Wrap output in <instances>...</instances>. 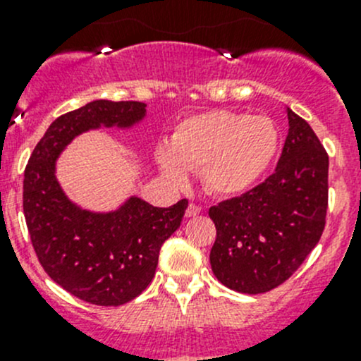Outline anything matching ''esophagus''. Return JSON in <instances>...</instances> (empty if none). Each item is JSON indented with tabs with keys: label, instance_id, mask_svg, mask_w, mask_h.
Wrapping results in <instances>:
<instances>
[{
	"label": "esophagus",
	"instance_id": "obj_1",
	"mask_svg": "<svg viewBox=\"0 0 361 361\" xmlns=\"http://www.w3.org/2000/svg\"><path fill=\"white\" fill-rule=\"evenodd\" d=\"M201 213V207L197 206V204H188V207H187V211H185V216L187 218H192V216H197V214Z\"/></svg>",
	"mask_w": 361,
	"mask_h": 361
}]
</instances>
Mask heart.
Segmentation results:
<instances>
[{"mask_svg":"<svg viewBox=\"0 0 361 361\" xmlns=\"http://www.w3.org/2000/svg\"><path fill=\"white\" fill-rule=\"evenodd\" d=\"M278 150L279 130L269 116L211 110L181 120L157 162L173 183H183L185 169L199 171L211 195L238 197L260 181Z\"/></svg>","mask_w":361,"mask_h":361,"instance_id":"b5f03b06","label":"heart"}]
</instances>
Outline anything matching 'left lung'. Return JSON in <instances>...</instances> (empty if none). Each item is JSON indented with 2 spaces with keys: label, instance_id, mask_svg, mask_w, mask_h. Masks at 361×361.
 Returning a JSON list of instances; mask_svg holds the SVG:
<instances>
[{
  "label": "left lung",
  "instance_id": "left-lung-1",
  "mask_svg": "<svg viewBox=\"0 0 361 361\" xmlns=\"http://www.w3.org/2000/svg\"><path fill=\"white\" fill-rule=\"evenodd\" d=\"M288 136L276 171L255 188L209 207L218 281L239 293L285 283L318 245L329 207V155L304 118L286 108Z\"/></svg>",
  "mask_w": 361,
  "mask_h": 361
}]
</instances>
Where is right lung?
Returning a JSON list of instances; mask_svg holds the SVG:
<instances>
[{
    "label": "right lung",
    "mask_w": 361,
    "mask_h": 361,
    "mask_svg": "<svg viewBox=\"0 0 361 361\" xmlns=\"http://www.w3.org/2000/svg\"><path fill=\"white\" fill-rule=\"evenodd\" d=\"M145 115L140 101L87 103L50 123L25 166L23 206L36 257L57 285L89 304H127L150 285L160 246L180 227L188 201L155 207L133 195L118 209L92 213L66 197L57 157L82 133L127 129Z\"/></svg>",
    "instance_id": "add662e5"
}]
</instances>
